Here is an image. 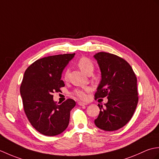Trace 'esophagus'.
Wrapping results in <instances>:
<instances>
[{
  "label": "esophagus",
  "mask_w": 159,
  "mask_h": 159,
  "mask_svg": "<svg viewBox=\"0 0 159 159\" xmlns=\"http://www.w3.org/2000/svg\"><path fill=\"white\" fill-rule=\"evenodd\" d=\"M78 104L79 105H80V106H84V105H88L86 103H84V102H82V101H79Z\"/></svg>",
  "instance_id": "34e87169"
}]
</instances>
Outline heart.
I'll list each match as a JSON object with an SVG mask.
<instances>
[{"instance_id": "heart-1", "label": "heart", "mask_w": 159, "mask_h": 159, "mask_svg": "<svg viewBox=\"0 0 159 159\" xmlns=\"http://www.w3.org/2000/svg\"><path fill=\"white\" fill-rule=\"evenodd\" d=\"M77 66L84 73L89 75L90 73H92L94 70V64L92 62L91 60H90L87 57H82L80 58L77 62ZM69 78V70H66L64 74V79L65 80H67ZM90 90V87H84L82 89H78L74 90L73 94L75 97H78L80 99H86L87 97L86 93Z\"/></svg>"}]
</instances>
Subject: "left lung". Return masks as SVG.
<instances>
[{
  "label": "left lung",
  "mask_w": 159,
  "mask_h": 159,
  "mask_svg": "<svg viewBox=\"0 0 159 159\" xmlns=\"http://www.w3.org/2000/svg\"><path fill=\"white\" fill-rule=\"evenodd\" d=\"M101 71V81L94 98L107 97L94 124L98 128L113 131L123 127L131 119L138 103L137 77L125 59L107 52L94 56Z\"/></svg>",
  "instance_id": "8db88e82"
}]
</instances>
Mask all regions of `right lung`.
I'll use <instances>...</instances> for the list:
<instances>
[{
	"mask_svg": "<svg viewBox=\"0 0 159 159\" xmlns=\"http://www.w3.org/2000/svg\"><path fill=\"white\" fill-rule=\"evenodd\" d=\"M74 55L75 53L40 58L24 73L20 86L24 110L31 125L44 135H57L69 125L70 111L75 101L68 98L57 105L52 93L65 86L61 74Z\"/></svg>",
	"mask_w": 159,
	"mask_h": 159,
	"instance_id": "obj_1",
	"label": "right lung"
}]
</instances>
